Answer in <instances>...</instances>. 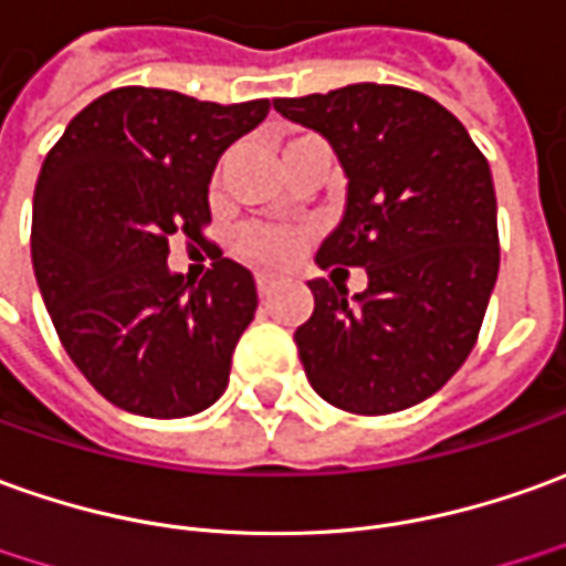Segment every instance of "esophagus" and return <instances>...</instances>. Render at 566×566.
I'll use <instances>...</instances> for the list:
<instances>
[{
    "instance_id": "obj_1",
    "label": "esophagus",
    "mask_w": 566,
    "mask_h": 566,
    "mask_svg": "<svg viewBox=\"0 0 566 566\" xmlns=\"http://www.w3.org/2000/svg\"><path fill=\"white\" fill-rule=\"evenodd\" d=\"M255 286H259V295L261 298H271L276 290V280L274 276H268V274H259L255 276Z\"/></svg>"
}]
</instances>
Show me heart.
<instances>
[{"label": "heart", "instance_id": "obj_1", "mask_svg": "<svg viewBox=\"0 0 566 566\" xmlns=\"http://www.w3.org/2000/svg\"><path fill=\"white\" fill-rule=\"evenodd\" d=\"M302 245H305V231L280 228V224H245L233 240V249L240 259L264 264V268L290 264L302 252Z\"/></svg>", "mask_w": 566, "mask_h": 566}]
</instances>
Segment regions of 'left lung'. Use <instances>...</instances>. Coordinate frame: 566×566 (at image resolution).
I'll return each mask as SVG.
<instances>
[{"label": "left lung", "instance_id": "obj_1", "mask_svg": "<svg viewBox=\"0 0 566 566\" xmlns=\"http://www.w3.org/2000/svg\"><path fill=\"white\" fill-rule=\"evenodd\" d=\"M274 107L321 132L348 178L345 216L317 264L369 276L354 298L307 283L314 314L295 329L307 381L357 416L416 407L465 364L496 286L490 163L453 113L400 85L357 82Z\"/></svg>", "mask_w": 566, "mask_h": 566}]
</instances>
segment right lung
Segmentation results:
<instances>
[{
  "label": "right lung",
  "mask_w": 566,
  "mask_h": 566,
  "mask_svg": "<svg viewBox=\"0 0 566 566\" xmlns=\"http://www.w3.org/2000/svg\"><path fill=\"white\" fill-rule=\"evenodd\" d=\"M271 101L216 104L126 85L92 101L49 150L33 193V271L70 360L113 407L181 419L228 388L255 317L243 264L171 274L169 240L202 243L218 157Z\"/></svg>",
  "instance_id": "right-lung-1"
}]
</instances>
